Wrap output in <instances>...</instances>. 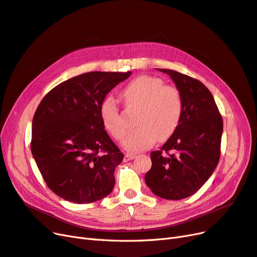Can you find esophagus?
Masks as SVG:
<instances>
[{
	"label": "esophagus",
	"mask_w": 257,
	"mask_h": 257,
	"mask_svg": "<svg viewBox=\"0 0 257 257\" xmlns=\"http://www.w3.org/2000/svg\"><path fill=\"white\" fill-rule=\"evenodd\" d=\"M135 158H136L135 154H128V153H126L125 155H124V160H125V161H131V160H133Z\"/></svg>",
	"instance_id": "1"
}]
</instances>
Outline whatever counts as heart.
<instances>
[{"label": "heart", "instance_id": "obj_1", "mask_svg": "<svg viewBox=\"0 0 257 257\" xmlns=\"http://www.w3.org/2000/svg\"><path fill=\"white\" fill-rule=\"evenodd\" d=\"M127 110L139 109L136 116L138 127L126 136L123 147L132 152L151 147L159 138L166 141L172 136L181 120L183 102L180 92L165 85L159 77L139 76L121 92ZM104 127L115 141L121 142L126 133V123L114 99L105 98L99 106Z\"/></svg>", "mask_w": 257, "mask_h": 257}]
</instances>
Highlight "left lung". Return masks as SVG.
I'll use <instances>...</instances> for the list:
<instances>
[{"label": "left lung", "mask_w": 257, "mask_h": 257, "mask_svg": "<svg viewBox=\"0 0 257 257\" xmlns=\"http://www.w3.org/2000/svg\"><path fill=\"white\" fill-rule=\"evenodd\" d=\"M159 71L176 83L183 110L175 133L161 150L150 153L152 166L145 181L155 195L179 200L196 193L214 172L220 160L223 120L204 83L173 69Z\"/></svg>", "instance_id": "obj_1"}]
</instances>
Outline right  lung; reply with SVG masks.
Masks as SVG:
<instances>
[{"label":"right lung","instance_id":"right-lung-1","mask_svg":"<svg viewBox=\"0 0 257 257\" xmlns=\"http://www.w3.org/2000/svg\"><path fill=\"white\" fill-rule=\"evenodd\" d=\"M131 72H90L63 81L45 95L32 122L31 151L48 188L76 204L110 194L123 153L100 120L107 93Z\"/></svg>","mask_w":257,"mask_h":257}]
</instances>
